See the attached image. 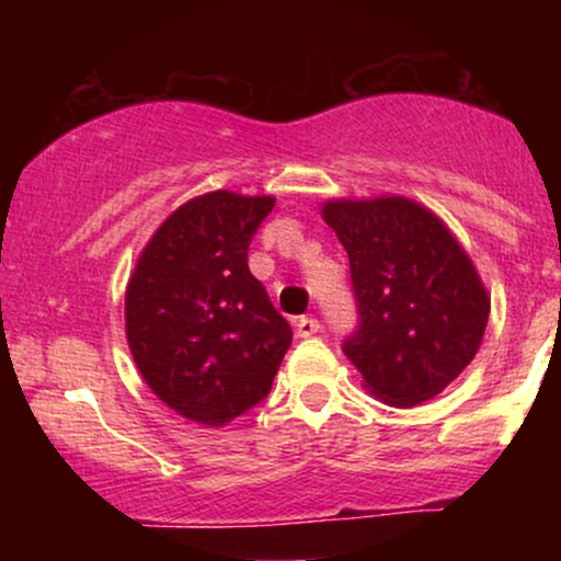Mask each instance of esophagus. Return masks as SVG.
Wrapping results in <instances>:
<instances>
[{
  "mask_svg": "<svg viewBox=\"0 0 561 561\" xmlns=\"http://www.w3.org/2000/svg\"><path fill=\"white\" fill-rule=\"evenodd\" d=\"M321 332V324L317 319H311V317H300L298 321H295V334H298L300 340H306V337H313V334H319Z\"/></svg>",
  "mask_w": 561,
  "mask_h": 561,
  "instance_id": "34e87169",
  "label": "esophagus"
}]
</instances>
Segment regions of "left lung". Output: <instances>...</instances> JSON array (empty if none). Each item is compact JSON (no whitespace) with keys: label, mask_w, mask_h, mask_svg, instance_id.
I'll list each match as a JSON object with an SVG mask.
<instances>
[{"label":"left lung","mask_w":561,"mask_h":561,"mask_svg":"<svg viewBox=\"0 0 561 561\" xmlns=\"http://www.w3.org/2000/svg\"><path fill=\"white\" fill-rule=\"evenodd\" d=\"M321 218L351 261L358 332L343 351L364 388L390 405H420L480 351L491 295L459 240L403 195L327 199Z\"/></svg>","instance_id":"left-lung-1"}]
</instances>
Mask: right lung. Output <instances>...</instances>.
<instances>
[{"label": "right lung", "mask_w": 561, "mask_h": 561, "mask_svg": "<svg viewBox=\"0 0 561 561\" xmlns=\"http://www.w3.org/2000/svg\"><path fill=\"white\" fill-rule=\"evenodd\" d=\"M272 195L186 199L126 285V340L141 379L184 420L224 427L272 390L293 330L248 268Z\"/></svg>", "instance_id": "obj_1"}]
</instances>
